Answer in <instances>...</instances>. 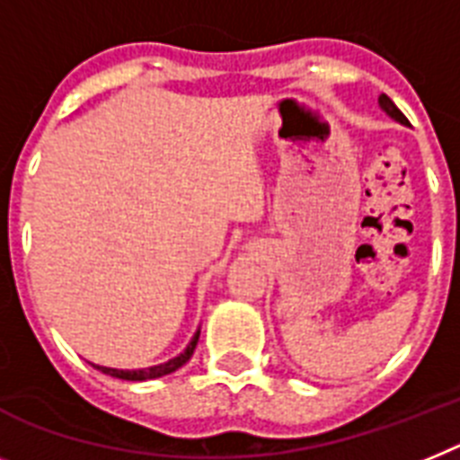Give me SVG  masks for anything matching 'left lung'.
<instances>
[{"mask_svg":"<svg viewBox=\"0 0 460 460\" xmlns=\"http://www.w3.org/2000/svg\"><path fill=\"white\" fill-rule=\"evenodd\" d=\"M378 102H381V108L385 110V112H388V115L393 117V119L402 121V124H409V119H407V117L402 115V110L397 108V105H394V102L390 101L388 96H385V93H381V98H378Z\"/></svg>","mask_w":460,"mask_h":460,"instance_id":"left-lung-1","label":"left lung"}]
</instances>
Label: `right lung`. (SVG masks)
<instances>
[{
    "instance_id": "right-lung-1",
    "label": "right lung",
    "mask_w": 460,
    "mask_h": 460,
    "mask_svg": "<svg viewBox=\"0 0 460 460\" xmlns=\"http://www.w3.org/2000/svg\"><path fill=\"white\" fill-rule=\"evenodd\" d=\"M197 341H199V329H197V333L192 336L190 345L185 348L183 352H181V355H178V358L169 359V362H164V364H157V367H150V369L124 371V369H108V367H96V369L102 371V374L121 378V381H150V378H162V376L173 374L176 369H181V367H183V364L192 358V352H195V348H197Z\"/></svg>"
}]
</instances>
